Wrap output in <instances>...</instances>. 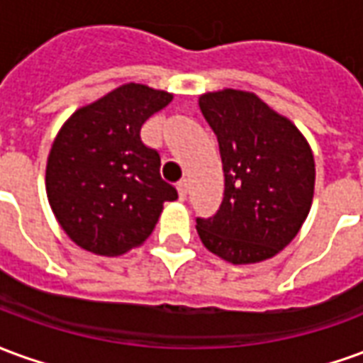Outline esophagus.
<instances>
[{
	"mask_svg": "<svg viewBox=\"0 0 363 363\" xmlns=\"http://www.w3.org/2000/svg\"><path fill=\"white\" fill-rule=\"evenodd\" d=\"M177 190H179V196H181V200H184L186 194H189V182L181 181L179 184H177Z\"/></svg>",
	"mask_w": 363,
	"mask_h": 363,
	"instance_id": "obj_1",
	"label": "esophagus"
}]
</instances>
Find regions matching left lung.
<instances>
[{"mask_svg": "<svg viewBox=\"0 0 363 363\" xmlns=\"http://www.w3.org/2000/svg\"><path fill=\"white\" fill-rule=\"evenodd\" d=\"M218 135L225 190L216 216L196 220L210 252L231 264L272 259L297 235L311 210L315 159L297 126L249 91L198 99Z\"/></svg>", "mask_w": 363, "mask_h": 363, "instance_id": "obj_1", "label": "left lung"}]
</instances>
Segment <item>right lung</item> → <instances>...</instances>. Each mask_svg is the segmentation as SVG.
I'll list each match as a JSON object with an SVG mask.
<instances>
[{
	"instance_id": "obj_1",
	"label": "right lung",
	"mask_w": 363,
	"mask_h": 363,
	"mask_svg": "<svg viewBox=\"0 0 363 363\" xmlns=\"http://www.w3.org/2000/svg\"><path fill=\"white\" fill-rule=\"evenodd\" d=\"M167 91L126 83L85 104L60 128L46 163V196L77 247L118 257L155 229L165 202L179 198L161 179V157L140 138Z\"/></svg>"
}]
</instances>
